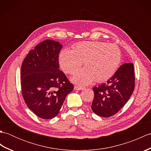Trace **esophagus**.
Listing matches in <instances>:
<instances>
[{
    "label": "esophagus",
    "instance_id": "34e87169",
    "mask_svg": "<svg viewBox=\"0 0 151 151\" xmlns=\"http://www.w3.org/2000/svg\"><path fill=\"white\" fill-rule=\"evenodd\" d=\"M74 89H75V90H83V89H85V88L82 87V86H75V88H74Z\"/></svg>",
    "mask_w": 151,
    "mask_h": 151
}]
</instances>
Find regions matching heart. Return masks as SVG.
<instances>
[{
    "mask_svg": "<svg viewBox=\"0 0 151 151\" xmlns=\"http://www.w3.org/2000/svg\"><path fill=\"white\" fill-rule=\"evenodd\" d=\"M121 60V50L114 44L102 41H82L72 50L64 49L60 52L59 62L65 73L73 74L84 62V68L74 75L72 81L86 86L93 81L103 82L114 75Z\"/></svg>",
    "mask_w": 151,
    "mask_h": 151,
    "instance_id": "b5f03b06",
    "label": "heart"
}]
</instances>
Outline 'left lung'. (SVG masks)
Wrapping results in <instances>:
<instances>
[{
	"label": "left lung",
	"mask_w": 151,
	"mask_h": 151,
	"mask_svg": "<svg viewBox=\"0 0 151 151\" xmlns=\"http://www.w3.org/2000/svg\"><path fill=\"white\" fill-rule=\"evenodd\" d=\"M135 86L133 63L123 64L106 84L93 88L94 99L93 111L99 116L115 115L129 100Z\"/></svg>",
	"instance_id": "obj_1"
}]
</instances>
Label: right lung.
Instances as JSON below:
<instances>
[{
	"label": "right lung",
	"mask_w": 151,
	"mask_h": 151,
	"mask_svg": "<svg viewBox=\"0 0 151 151\" xmlns=\"http://www.w3.org/2000/svg\"><path fill=\"white\" fill-rule=\"evenodd\" d=\"M62 45L45 40L31 50L22 63V95L28 108L44 119L58 114L63 102L73 90L65 74L59 69Z\"/></svg>",
	"instance_id": "add662e5"
}]
</instances>
